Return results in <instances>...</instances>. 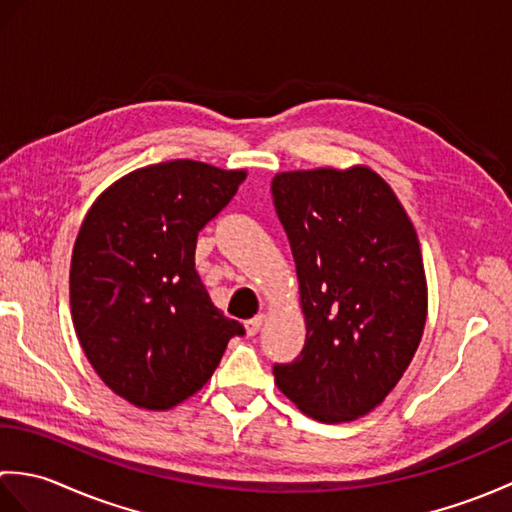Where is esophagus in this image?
<instances>
[{"label":"esophagus","instance_id":"esophagus-1","mask_svg":"<svg viewBox=\"0 0 512 512\" xmlns=\"http://www.w3.org/2000/svg\"><path fill=\"white\" fill-rule=\"evenodd\" d=\"M264 321H266V314H257V317L248 319V321H246V332H248L250 336H255L259 330H262Z\"/></svg>","mask_w":512,"mask_h":512}]
</instances>
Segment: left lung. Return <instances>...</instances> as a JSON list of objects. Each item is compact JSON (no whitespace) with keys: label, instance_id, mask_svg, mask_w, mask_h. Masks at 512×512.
<instances>
[{"label":"left lung","instance_id":"obj_1","mask_svg":"<svg viewBox=\"0 0 512 512\" xmlns=\"http://www.w3.org/2000/svg\"><path fill=\"white\" fill-rule=\"evenodd\" d=\"M273 200L297 264L306 345L275 385L306 416L352 422L398 385L427 323L420 242L374 169L281 171Z\"/></svg>","mask_w":512,"mask_h":512}]
</instances>
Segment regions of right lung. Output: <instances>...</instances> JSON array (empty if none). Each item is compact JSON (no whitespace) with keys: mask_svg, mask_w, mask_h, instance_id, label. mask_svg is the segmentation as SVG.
<instances>
[{"mask_svg":"<svg viewBox=\"0 0 512 512\" xmlns=\"http://www.w3.org/2000/svg\"><path fill=\"white\" fill-rule=\"evenodd\" d=\"M244 180V169L167 160L112 182L85 215L70 264L72 323L94 372L129 405H180L244 334L195 273L198 233Z\"/></svg>","mask_w":512,"mask_h":512,"instance_id":"add662e5","label":"right lung"}]
</instances>
